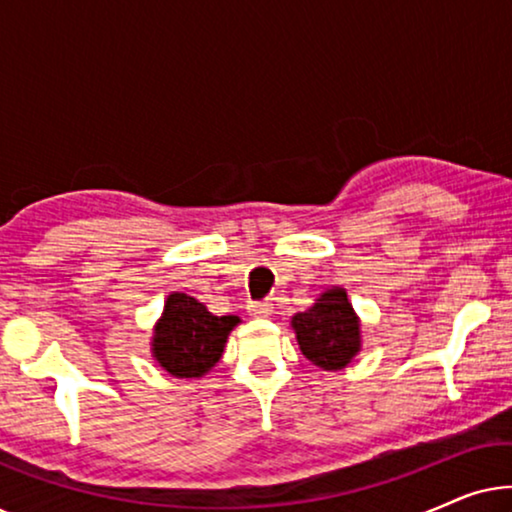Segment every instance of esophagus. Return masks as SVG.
I'll list each match as a JSON object with an SVG mask.
<instances>
[{
  "label": "esophagus",
  "mask_w": 512,
  "mask_h": 512,
  "mask_svg": "<svg viewBox=\"0 0 512 512\" xmlns=\"http://www.w3.org/2000/svg\"><path fill=\"white\" fill-rule=\"evenodd\" d=\"M249 312L254 314V317H270L272 303H270V300H254V303L249 305Z\"/></svg>",
  "instance_id": "1"
}]
</instances>
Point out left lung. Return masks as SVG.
Returning a JSON list of instances; mask_svg holds the SVG:
<instances>
[{"label": "left lung", "mask_w": 512, "mask_h": 512, "mask_svg": "<svg viewBox=\"0 0 512 512\" xmlns=\"http://www.w3.org/2000/svg\"><path fill=\"white\" fill-rule=\"evenodd\" d=\"M291 324L296 328L300 352L324 370L345 368L361 347L359 321L342 289L321 293L317 303L298 312Z\"/></svg>", "instance_id": "obj_1"}]
</instances>
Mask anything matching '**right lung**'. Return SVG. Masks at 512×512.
I'll list each match as a JSON object with an SVG mask.
<instances>
[{"label":"right lung","mask_w":512,"mask_h":512,"mask_svg":"<svg viewBox=\"0 0 512 512\" xmlns=\"http://www.w3.org/2000/svg\"><path fill=\"white\" fill-rule=\"evenodd\" d=\"M237 317H214L186 293H172L153 335V356L174 377H202L221 359Z\"/></svg>","instance_id":"1"}]
</instances>
